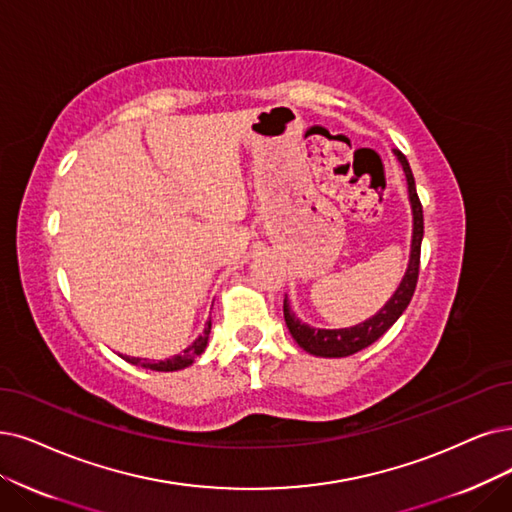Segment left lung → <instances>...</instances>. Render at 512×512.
Returning a JSON list of instances; mask_svg holds the SVG:
<instances>
[{"instance_id":"left-lung-1","label":"left lung","mask_w":512,"mask_h":512,"mask_svg":"<svg viewBox=\"0 0 512 512\" xmlns=\"http://www.w3.org/2000/svg\"><path fill=\"white\" fill-rule=\"evenodd\" d=\"M395 157L399 159L405 180H407V197H410L412 206V248H410V262H407L405 275L393 296L386 300L382 309L365 319L363 323L351 325V327H340V330H325V327H313L298 319V315L290 309L288 296L283 300V317L285 325L292 334V338L298 342L300 349L311 353L315 357H349L355 355L367 346L374 344L380 336H384L391 325L403 315V311L410 304L416 283H418V271H420V245L424 235V218H422V206L416 193V182L410 163H407L405 155L395 151Z\"/></svg>"}]
</instances>
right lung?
Wrapping results in <instances>:
<instances>
[{"instance_id": "right-lung-1", "label": "right lung", "mask_w": 512, "mask_h": 512, "mask_svg": "<svg viewBox=\"0 0 512 512\" xmlns=\"http://www.w3.org/2000/svg\"><path fill=\"white\" fill-rule=\"evenodd\" d=\"M210 330H212V319L206 323V327H203V334L191 344L187 346L185 351H182L180 355H174L166 361H147V359H140V357H128V355H121L128 363L132 365H140V367H147V370H155V372H176V370H185V367L193 365L195 359L206 351L208 346V340H210Z\"/></svg>"}]
</instances>
